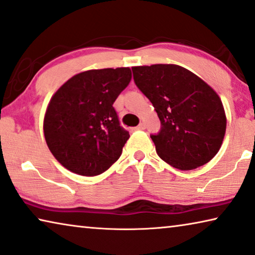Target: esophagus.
Instances as JSON below:
<instances>
[{
  "mask_svg": "<svg viewBox=\"0 0 255 255\" xmlns=\"http://www.w3.org/2000/svg\"><path fill=\"white\" fill-rule=\"evenodd\" d=\"M145 128H146V126H145V124H144V123H140V124L138 125V126L136 127L137 130H144Z\"/></svg>",
  "mask_w": 255,
  "mask_h": 255,
  "instance_id": "1",
  "label": "esophagus"
}]
</instances>
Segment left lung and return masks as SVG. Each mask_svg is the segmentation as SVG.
<instances>
[{
    "mask_svg": "<svg viewBox=\"0 0 255 255\" xmlns=\"http://www.w3.org/2000/svg\"><path fill=\"white\" fill-rule=\"evenodd\" d=\"M136 86L151 101L161 130L151 135L157 155L179 170L208 163L222 145L227 118L216 91L177 64L132 67Z\"/></svg>",
    "mask_w": 255,
    "mask_h": 255,
    "instance_id": "1",
    "label": "left lung"
}]
</instances>
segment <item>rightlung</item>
Returning <instances> with one entry per match:
<instances>
[{"mask_svg":"<svg viewBox=\"0 0 255 255\" xmlns=\"http://www.w3.org/2000/svg\"><path fill=\"white\" fill-rule=\"evenodd\" d=\"M131 80L130 68L79 72L50 100L44 116L48 148L64 168L93 177L119 159L129 132L120 126L113 103Z\"/></svg>","mask_w":255,"mask_h":255,"instance_id":"right-lung-1","label":"right lung"}]
</instances>
